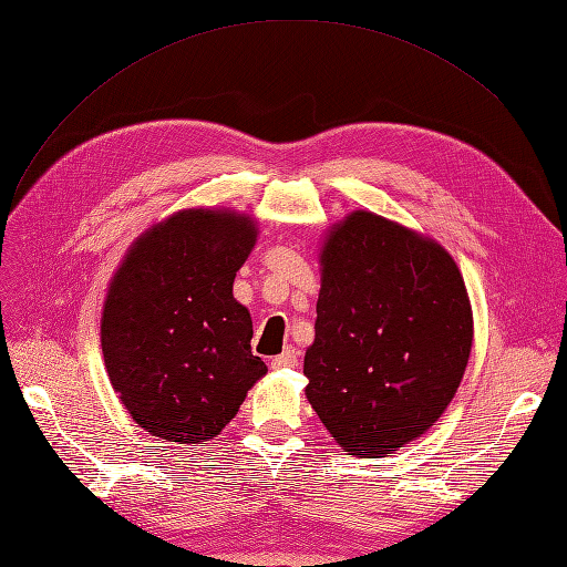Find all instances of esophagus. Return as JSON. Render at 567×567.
<instances>
[{"mask_svg":"<svg viewBox=\"0 0 567 567\" xmlns=\"http://www.w3.org/2000/svg\"><path fill=\"white\" fill-rule=\"evenodd\" d=\"M298 365V351L296 347H286L277 358H271V368L284 370V368H296Z\"/></svg>","mask_w":567,"mask_h":567,"instance_id":"1","label":"esophagus"}]
</instances>
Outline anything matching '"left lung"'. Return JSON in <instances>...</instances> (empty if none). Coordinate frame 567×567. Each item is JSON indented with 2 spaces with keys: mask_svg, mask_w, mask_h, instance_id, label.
<instances>
[{
  "mask_svg": "<svg viewBox=\"0 0 567 567\" xmlns=\"http://www.w3.org/2000/svg\"><path fill=\"white\" fill-rule=\"evenodd\" d=\"M307 400L334 442L381 458L414 442L454 400L472 351V307L435 239L358 209L328 230Z\"/></svg>",
  "mask_w": 567,
  "mask_h": 567,
  "instance_id": "left-lung-1",
  "label": "left lung"
}]
</instances>
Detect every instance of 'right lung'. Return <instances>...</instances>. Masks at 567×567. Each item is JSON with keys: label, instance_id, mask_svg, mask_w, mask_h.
I'll list each match as a JSON object with an SVG mask.
<instances>
[{"label": "right lung", "instance_id": "1", "mask_svg": "<svg viewBox=\"0 0 567 567\" xmlns=\"http://www.w3.org/2000/svg\"><path fill=\"white\" fill-rule=\"evenodd\" d=\"M258 225L230 209H181L130 246L102 309V353L132 421L165 442L205 444L267 365L233 296Z\"/></svg>", "mask_w": 567, "mask_h": 567}]
</instances>
